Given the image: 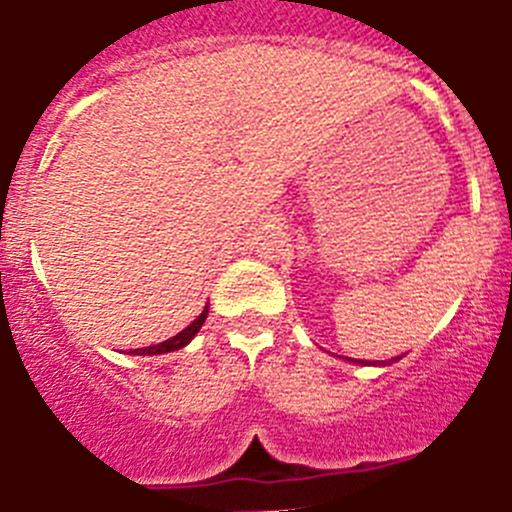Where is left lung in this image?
<instances>
[{
	"mask_svg": "<svg viewBox=\"0 0 512 512\" xmlns=\"http://www.w3.org/2000/svg\"><path fill=\"white\" fill-rule=\"evenodd\" d=\"M395 359H398V357H393V362H395ZM349 362H357V359H349ZM359 365H367V362H365V359H359Z\"/></svg>",
	"mask_w": 512,
	"mask_h": 512,
	"instance_id": "left-lung-1",
	"label": "left lung"
}]
</instances>
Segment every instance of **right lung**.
Returning <instances> with one entry per match:
<instances>
[{"label":"right lung","instance_id":"right-lung-1","mask_svg":"<svg viewBox=\"0 0 512 512\" xmlns=\"http://www.w3.org/2000/svg\"><path fill=\"white\" fill-rule=\"evenodd\" d=\"M206 316H209V306L201 311V316H196V319L191 321V324L186 326L183 331H178L176 336H170L168 342H160V344H153V347H142V349H130V354H165V352H176V349H183L188 342H191L193 336L199 334V329L204 326Z\"/></svg>","mask_w":512,"mask_h":512}]
</instances>
